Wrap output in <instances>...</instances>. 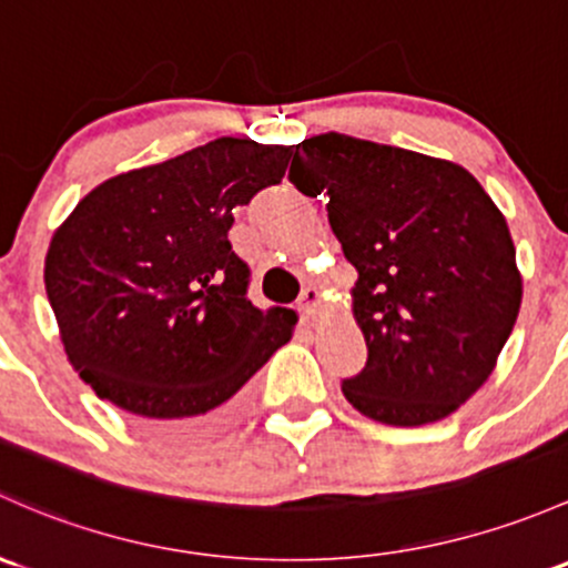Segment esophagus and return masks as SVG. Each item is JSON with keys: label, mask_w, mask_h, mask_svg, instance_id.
Returning <instances> with one entry per match:
<instances>
[{"label": "esophagus", "mask_w": 568, "mask_h": 568, "mask_svg": "<svg viewBox=\"0 0 568 568\" xmlns=\"http://www.w3.org/2000/svg\"><path fill=\"white\" fill-rule=\"evenodd\" d=\"M324 304V291L318 285H307L300 296V313L302 315H315V310Z\"/></svg>", "instance_id": "1"}]
</instances>
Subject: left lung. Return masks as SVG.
Wrapping results in <instances>:
<instances>
[{
	"instance_id": "1",
	"label": "left lung",
	"mask_w": 568,
	"mask_h": 568,
	"mask_svg": "<svg viewBox=\"0 0 568 568\" xmlns=\"http://www.w3.org/2000/svg\"><path fill=\"white\" fill-rule=\"evenodd\" d=\"M288 176L329 195V225L356 266L354 321L367 364L343 394L367 419L419 427L481 389L515 329L523 274L504 212L452 160L321 133Z\"/></svg>"
}]
</instances>
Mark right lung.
Segmentation results:
<instances>
[{
  "label": "right lung",
  "instance_id": "right-lung-1",
  "mask_svg": "<svg viewBox=\"0 0 568 568\" xmlns=\"http://www.w3.org/2000/svg\"><path fill=\"white\" fill-rule=\"evenodd\" d=\"M294 146L214 139L105 179L53 231L45 294L75 373L160 433L220 427L294 334L247 300L234 209L285 176Z\"/></svg>",
  "mask_w": 568,
  "mask_h": 568
}]
</instances>
